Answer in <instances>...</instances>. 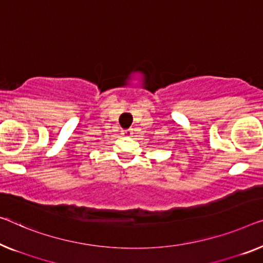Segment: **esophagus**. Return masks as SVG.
I'll list each match as a JSON object with an SVG mask.
<instances>
[{
  "label": "esophagus",
  "mask_w": 263,
  "mask_h": 263,
  "mask_svg": "<svg viewBox=\"0 0 263 263\" xmlns=\"http://www.w3.org/2000/svg\"><path fill=\"white\" fill-rule=\"evenodd\" d=\"M121 135L125 136V137H131V136L133 135L132 128H127V130H123V131H121Z\"/></svg>",
  "instance_id": "1"
}]
</instances>
